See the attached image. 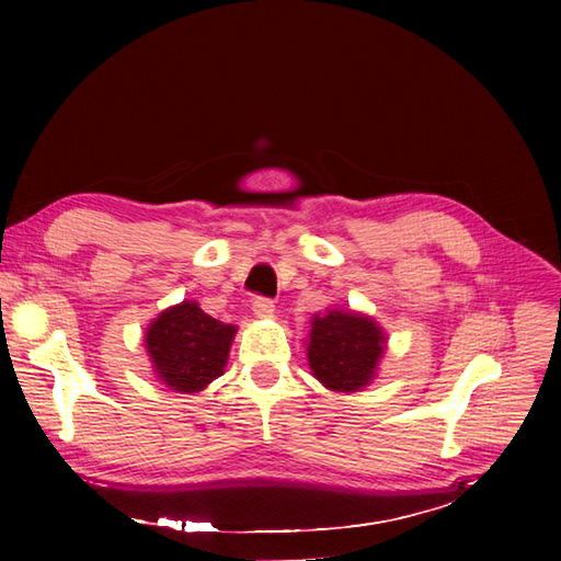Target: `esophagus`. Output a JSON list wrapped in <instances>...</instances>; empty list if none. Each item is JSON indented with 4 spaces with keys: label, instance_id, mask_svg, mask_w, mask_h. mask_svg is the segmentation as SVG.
<instances>
[{
    "label": "esophagus",
    "instance_id": "1",
    "mask_svg": "<svg viewBox=\"0 0 561 561\" xmlns=\"http://www.w3.org/2000/svg\"><path fill=\"white\" fill-rule=\"evenodd\" d=\"M274 309H276L274 301L266 299V297H254L252 299V311L257 318H268L271 313H274Z\"/></svg>",
    "mask_w": 561,
    "mask_h": 561
}]
</instances>
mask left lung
I'll use <instances>...</instances> for the list:
<instances>
[{
  "mask_svg": "<svg viewBox=\"0 0 561 561\" xmlns=\"http://www.w3.org/2000/svg\"><path fill=\"white\" fill-rule=\"evenodd\" d=\"M383 348L386 334L369 316L334 309L311 320V371L336 393H355L375 379Z\"/></svg>",
  "mask_w": 561,
  "mask_h": 561,
  "instance_id": "obj_1",
  "label": "left lung"
}]
</instances>
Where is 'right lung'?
<instances>
[{
  "mask_svg": "<svg viewBox=\"0 0 561 561\" xmlns=\"http://www.w3.org/2000/svg\"><path fill=\"white\" fill-rule=\"evenodd\" d=\"M233 334V325L203 313L196 301H182L151 320L145 346L168 388L198 393L225 375Z\"/></svg>",
  "mask_w": 561,
  "mask_h": 561,
  "instance_id": "right-lung-1",
  "label": "right lung"
}]
</instances>
